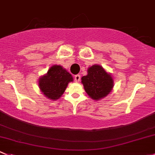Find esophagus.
Segmentation results:
<instances>
[{
	"label": "esophagus",
	"instance_id": "34e87169",
	"mask_svg": "<svg viewBox=\"0 0 155 155\" xmlns=\"http://www.w3.org/2000/svg\"><path fill=\"white\" fill-rule=\"evenodd\" d=\"M80 78H81V76H80V75H76V76H74V79H75V81H76V82H79V80H80Z\"/></svg>",
	"mask_w": 155,
	"mask_h": 155
}]
</instances>
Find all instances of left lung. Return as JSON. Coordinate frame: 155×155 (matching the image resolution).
<instances>
[{
	"mask_svg": "<svg viewBox=\"0 0 155 155\" xmlns=\"http://www.w3.org/2000/svg\"><path fill=\"white\" fill-rule=\"evenodd\" d=\"M87 72L88 74L81 79L85 92L95 101L107 97L114 88V79L110 73L98 64L88 67Z\"/></svg>",
	"mask_w": 155,
	"mask_h": 155,
	"instance_id": "obj_1",
	"label": "left lung"
}]
</instances>
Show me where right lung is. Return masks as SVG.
<instances>
[{"instance_id":"1","label":"right lung","mask_w":155,"mask_h":155,"mask_svg":"<svg viewBox=\"0 0 155 155\" xmlns=\"http://www.w3.org/2000/svg\"><path fill=\"white\" fill-rule=\"evenodd\" d=\"M72 75L61 65H53L47 73L38 79V87L42 94L50 100H58L65 91L69 82H73Z\"/></svg>"}]
</instances>
